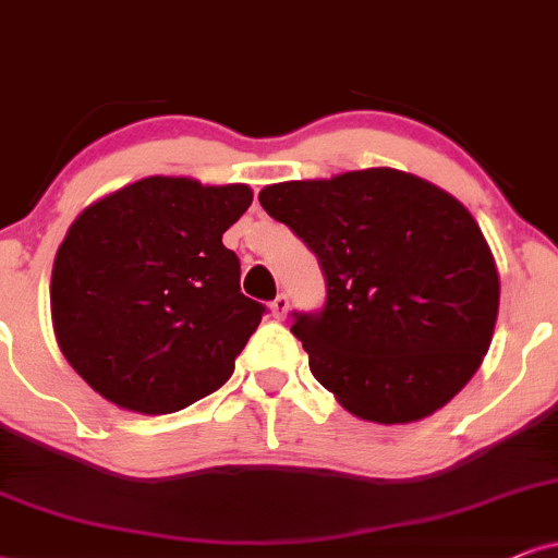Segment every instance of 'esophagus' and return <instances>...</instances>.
Instances as JSON below:
<instances>
[{
    "label": "esophagus",
    "instance_id": "1",
    "mask_svg": "<svg viewBox=\"0 0 558 558\" xmlns=\"http://www.w3.org/2000/svg\"><path fill=\"white\" fill-rule=\"evenodd\" d=\"M288 306H291V299H288L286 293L275 295L272 303H270V312H272L275 319H283V316L288 314Z\"/></svg>",
    "mask_w": 558,
    "mask_h": 558
}]
</instances>
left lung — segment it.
<instances>
[{
    "instance_id": "left-lung-1",
    "label": "left lung",
    "mask_w": 558,
    "mask_h": 558,
    "mask_svg": "<svg viewBox=\"0 0 558 558\" xmlns=\"http://www.w3.org/2000/svg\"><path fill=\"white\" fill-rule=\"evenodd\" d=\"M259 203L319 259L327 301L295 312L291 331L348 412L404 425L469 384L495 331L499 275L453 195L373 167L267 185Z\"/></svg>"
}]
</instances>
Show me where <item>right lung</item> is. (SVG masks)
<instances>
[{"instance_id":"1","label":"right lung","mask_w":558,"mask_h":558,"mask_svg":"<svg viewBox=\"0 0 558 558\" xmlns=\"http://www.w3.org/2000/svg\"><path fill=\"white\" fill-rule=\"evenodd\" d=\"M250 203L246 185L146 178L76 216L56 252L51 316L100 397L169 414L227 384L265 314L221 242Z\"/></svg>"}]
</instances>
